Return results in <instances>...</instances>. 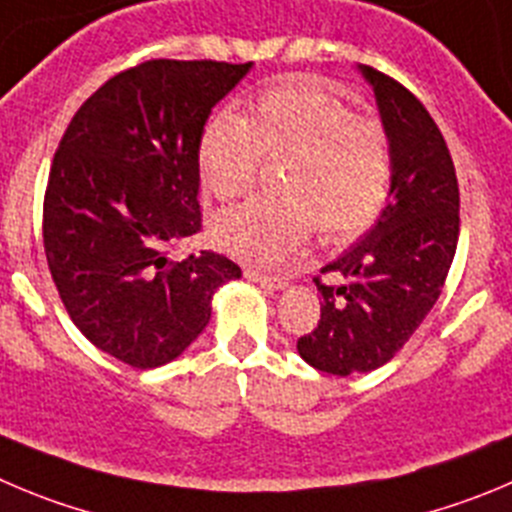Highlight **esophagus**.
I'll return each mask as SVG.
<instances>
[{
    "instance_id": "obj_1",
    "label": "esophagus",
    "mask_w": 512,
    "mask_h": 512,
    "mask_svg": "<svg viewBox=\"0 0 512 512\" xmlns=\"http://www.w3.org/2000/svg\"><path fill=\"white\" fill-rule=\"evenodd\" d=\"M245 278L252 280V283L265 285V288H272V290L288 288V283H285L283 278H270V275H262V272H257V270H245Z\"/></svg>"
}]
</instances>
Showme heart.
Masks as SVG:
<instances>
[{
	"instance_id": "1",
	"label": "heart",
	"mask_w": 512,
	"mask_h": 512,
	"mask_svg": "<svg viewBox=\"0 0 512 512\" xmlns=\"http://www.w3.org/2000/svg\"><path fill=\"white\" fill-rule=\"evenodd\" d=\"M278 189L227 209L212 224L227 255L275 267L313 229L331 245L366 232L391 189V148L384 126L356 113L321 80L290 78L257 95L250 116L217 111L199 138V176L212 197H242L262 159H280Z\"/></svg>"
}]
</instances>
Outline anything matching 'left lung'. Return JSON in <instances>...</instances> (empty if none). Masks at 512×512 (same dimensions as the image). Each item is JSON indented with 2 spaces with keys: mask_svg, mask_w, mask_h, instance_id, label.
Returning a JSON list of instances; mask_svg holds the SVG:
<instances>
[{
  "mask_svg": "<svg viewBox=\"0 0 512 512\" xmlns=\"http://www.w3.org/2000/svg\"><path fill=\"white\" fill-rule=\"evenodd\" d=\"M371 83L391 148L389 204L374 227L315 278L321 321L300 336L298 353L326 374H366L396 356L444 288L460 237L455 164L437 123L389 75L358 65Z\"/></svg>",
  "mask_w": 512,
  "mask_h": 512,
  "instance_id": "1",
  "label": "left lung"
}]
</instances>
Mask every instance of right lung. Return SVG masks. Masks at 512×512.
<instances>
[{"instance_id": "right-lung-1", "label": "right lung", "mask_w": 512, "mask_h": 512, "mask_svg": "<svg viewBox=\"0 0 512 512\" xmlns=\"http://www.w3.org/2000/svg\"><path fill=\"white\" fill-rule=\"evenodd\" d=\"M252 62L148 60L78 108L42 207L47 265L85 338L133 369L186 351L242 270L217 252L171 260L202 229L199 138Z\"/></svg>"}]
</instances>
